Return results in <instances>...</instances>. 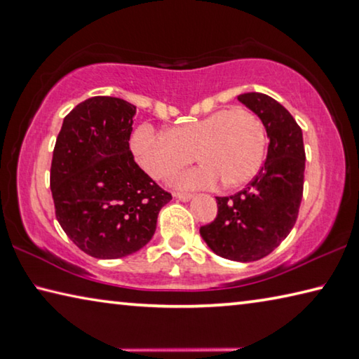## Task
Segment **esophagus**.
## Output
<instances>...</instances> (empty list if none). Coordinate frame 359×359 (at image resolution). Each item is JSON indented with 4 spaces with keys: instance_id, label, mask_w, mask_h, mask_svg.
I'll return each instance as SVG.
<instances>
[{
    "instance_id": "1",
    "label": "esophagus",
    "mask_w": 359,
    "mask_h": 359,
    "mask_svg": "<svg viewBox=\"0 0 359 359\" xmlns=\"http://www.w3.org/2000/svg\"><path fill=\"white\" fill-rule=\"evenodd\" d=\"M174 196L177 198V200H180V201H190L191 198H193L190 193H174Z\"/></svg>"
}]
</instances>
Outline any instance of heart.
<instances>
[{"label":"heart","mask_w":359,"mask_h":359,"mask_svg":"<svg viewBox=\"0 0 359 359\" xmlns=\"http://www.w3.org/2000/svg\"><path fill=\"white\" fill-rule=\"evenodd\" d=\"M129 147L140 168L155 180H164L193 161L203 166L174 180L180 189H203L217 179L225 189H238L259 172L265 153V130L248 108L210 113L201 119L174 126L168 134L140 124Z\"/></svg>","instance_id":"1"}]
</instances>
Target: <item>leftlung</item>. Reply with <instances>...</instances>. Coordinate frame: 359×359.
Instances as JSON below:
<instances>
[{
    "label": "left lung",
    "mask_w": 359,
    "mask_h": 359,
    "mask_svg": "<svg viewBox=\"0 0 359 359\" xmlns=\"http://www.w3.org/2000/svg\"><path fill=\"white\" fill-rule=\"evenodd\" d=\"M260 118L269 151L259 174L233 196H217V217L200 229L210 251L235 262L259 260L280 246L297 220L304 193L302 129L280 102L260 93L238 95Z\"/></svg>",
    "instance_id": "1"
}]
</instances>
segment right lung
Segmentation results:
<instances>
[{"label": "right lung", "instance_id": "obj_1", "mask_svg": "<svg viewBox=\"0 0 359 359\" xmlns=\"http://www.w3.org/2000/svg\"><path fill=\"white\" fill-rule=\"evenodd\" d=\"M135 107L97 95L68 113L57 135L50 191L67 236L95 259L137 252L156 230L172 196L158 187L129 149Z\"/></svg>", "mask_w": 359, "mask_h": 359}]
</instances>
